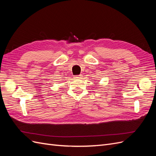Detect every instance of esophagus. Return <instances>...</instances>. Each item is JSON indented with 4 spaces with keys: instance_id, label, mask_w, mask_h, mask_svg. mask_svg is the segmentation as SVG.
Wrapping results in <instances>:
<instances>
[{
    "instance_id": "34e87169",
    "label": "esophagus",
    "mask_w": 156,
    "mask_h": 156,
    "mask_svg": "<svg viewBox=\"0 0 156 156\" xmlns=\"http://www.w3.org/2000/svg\"><path fill=\"white\" fill-rule=\"evenodd\" d=\"M82 77V75H75L74 78L75 79H81Z\"/></svg>"
}]
</instances>
